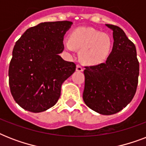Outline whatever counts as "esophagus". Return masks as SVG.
I'll list each match as a JSON object with an SVG mask.
<instances>
[{
  "instance_id": "1",
  "label": "esophagus",
  "mask_w": 146,
  "mask_h": 146,
  "mask_svg": "<svg viewBox=\"0 0 146 146\" xmlns=\"http://www.w3.org/2000/svg\"><path fill=\"white\" fill-rule=\"evenodd\" d=\"M76 71H78V72H82V71H83V68L80 65H77L76 66Z\"/></svg>"
}]
</instances>
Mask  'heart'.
Listing matches in <instances>:
<instances>
[{"label":"heart","mask_w":146,"mask_h":146,"mask_svg":"<svg viewBox=\"0 0 146 146\" xmlns=\"http://www.w3.org/2000/svg\"><path fill=\"white\" fill-rule=\"evenodd\" d=\"M65 48L73 52L80 49L82 61L88 65H98L108 60L112 50L113 42L108 34L89 27H79L71 33L70 38L64 39Z\"/></svg>","instance_id":"b5f03b06"}]
</instances>
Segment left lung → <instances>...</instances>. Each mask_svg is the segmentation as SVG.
Segmentation results:
<instances>
[{
  "label": "left lung",
  "mask_w": 146,
  "mask_h": 146,
  "mask_svg": "<svg viewBox=\"0 0 146 146\" xmlns=\"http://www.w3.org/2000/svg\"><path fill=\"white\" fill-rule=\"evenodd\" d=\"M113 31L112 51L106 61L85 66L83 101L89 108L111 115L124 108L133 98L139 73L135 44L122 29L106 24Z\"/></svg>",
  "instance_id": "1"
}]
</instances>
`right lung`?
<instances>
[{
    "instance_id": "add662e5",
    "label": "right lung",
    "mask_w": 146,
    "mask_h": 146,
    "mask_svg": "<svg viewBox=\"0 0 146 146\" xmlns=\"http://www.w3.org/2000/svg\"><path fill=\"white\" fill-rule=\"evenodd\" d=\"M70 21L41 23L28 29L15 44L9 66V85L15 102L26 111L39 113L57 102L61 86L76 70L64 60L65 33Z\"/></svg>"
}]
</instances>
